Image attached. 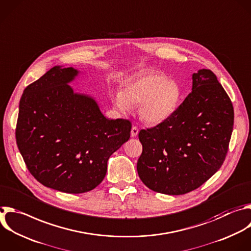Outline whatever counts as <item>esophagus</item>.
Instances as JSON below:
<instances>
[{
  "instance_id": "obj_1",
  "label": "esophagus",
  "mask_w": 251,
  "mask_h": 251,
  "mask_svg": "<svg viewBox=\"0 0 251 251\" xmlns=\"http://www.w3.org/2000/svg\"><path fill=\"white\" fill-rule=\"evenodd\" d=\"M139 133V129L136 126H133L131 129V137H136Z\"/></svg>"
}]
</instances>
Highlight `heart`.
<instances>
[{"instance_id": "b5f03b06", "label": "heart", "mask_w": 251, "mask_h": 251, "mask_svg": "<svg viewBox=\"0 0 251 251\" xmlns=\"http://www.w3.org/2000/svg\"><path fill=\"white\" fill-rule=\"evenodd\" d=\"M180 99L181 89L176 80L150 72L125 85L113 97V104L122 111L139 104L140 118L149 125H157L176 113Z\"/></svg>"}]
</instances>
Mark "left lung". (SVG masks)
Returning <instances> with one entry per match:
<instances>
[{
    "mask_svg": "<svg viewBox=\"0 0 251 251\" xmlns=\"http://www.w3.org/2000/svg\"><path fill=\"white\" fill-rule=\"evenodd\" d=\"M233 127L232 103L216 75H192V92L164 122L141 130L137 171L152 191L182 195L195 190L222 166Z\"/></svg>",
    "mask_w": 251,
    "mask_h": 251,
    "instance_id": "8db88e82",
    "label": "left lung"
}]
</instances>
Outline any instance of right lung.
Here are the masks:
<instances>
[{"instance_id": "add662e5", "label": "right lung", "mask_w": 251, "mask_h": 251, "mask_svg": "<svg viewBox=\"0 0 251 251\" xmlns=\"http://www.w3.org/2000/svg\"><path fill=\"white\" fill-rule=\"evenodd\" d=\"M78 71L55 66L24 91L16 139L29 173L71 194L96 188L109 156L130 138L131 122L107 119L90 96L69 86Z\"/></svg>"}]
</instances>
